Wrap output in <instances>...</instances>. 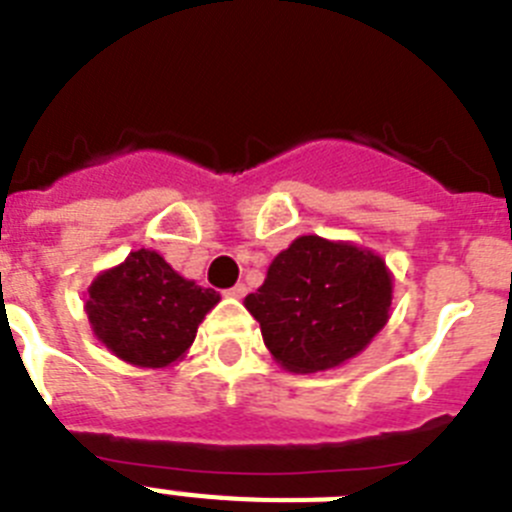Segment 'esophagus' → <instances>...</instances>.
I'll list each match as a JSON object with an SVG mask.
<instances>
[{
    "label": "esophagus",
    "mask_w": 512,
    "mask_h": 512,
    "mask_svg": "<svg viewBox=\"0 0 512 512\" xmlns=\"http://www.w3.org/2000/svg\"><path fill=\"white\" fill-rule=\"evenodd\" d=\"M246 292H248V287H246V284H241V282L233 284V287L228 289V295L235 297V300H241V297H246Z\"/></svg>",
    "instance_id": "obj_1"
}]
</instances>
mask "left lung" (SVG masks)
Listing matches in <instances>:
<instances>
[{
    "label": "left lung",
    "instance_id": "left-lung-1",
    "mask_svg": "<svg viewBox=\"0 0 512 512\" xmlns=\"http://www.w3.org/2000/svg\"><path fill=\"white\" fill-rule=\"evenodd\" d=\"M392 271L379 253L348 241L300 235L246 297L274 361L295 374L336 369L387 325Z\"/></svg>",
    "mask_w": 512,
    "mask_h": 512
}]
</instances>
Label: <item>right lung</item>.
I'll use <instances>...</instances> for the list:
<instances>
[{"mask_svg": "<svg viewBox=\"0 0 512 512\" xmlns=\"http://www.w3.org/2000/svg\"><path fill=\"white\" fill-rule=\"evenodd\" d=\"M217 302L215 289L184 279L161 253L140 248L97 274L84 310L94 338L117 359L140 369H166L187 356Z\"/></svg>", "mask_w": 512, "mask_h": 512, "instance_id": "1", "label": "right lung"}]
</instances>
